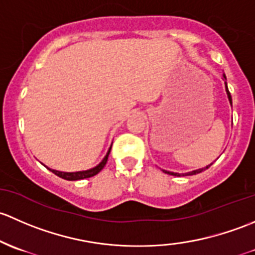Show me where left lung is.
Returning <instances> with one entry per match:
<instances>
[{
    "mask_svg": "<svg viewBox=\"0 0 255 255\" xmlns=\"http://www.w3.org/2000/svg\"><path fill=\"white\" fill-rule=\"evenodd\" d=\"M224 80H225V88H226V93H227V98H228V101H230V104H231V106H232V98H231V93H230V91H228L227 82H226V76H225V73H224ZM211 164H212V163H210L209 166L203 167V168H199V169L191 170V172H188V173H174V172H169V170H164V169H162V170H163L164 173H167V174L175 175V177H180V175H194V174H198V173H201V172H203V170L207 169V168L211 166Z\"/></svg>",
    "mask_w": 255,
    "mask_h": 255,
    "instance_id": "left-lung-1",
    "label": "left lung"
}]
</instances>
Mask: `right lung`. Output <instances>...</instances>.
<instances>
[{
    "label": "right lung",
    "mask_w": 255,
    "mask_h": 255,
    "mask_svg": "<svg viewBox=\"0 0 255 255\" xmlns=\"http://www.w3.org/2000/svg\"><path fill=\"white\" fill-rule=\"evenodd\" d=\"M110 149H112V145H110L108 152H107V154L104 156V158L102 159V162L99 164H97L96 167L91 168V169H87V170H80V172H60V170H56V169H51V168H48L49 170H51L54 174H56L57 177L62 178V179H66V180H81V179H86V178H91L93 177V175L98 174L99 172H101L102 169H103L104 166L107 164V161H108V157H109V153H110Z\"/></svg>",
    "instance_id": "add662e5"
}]
</instances>
